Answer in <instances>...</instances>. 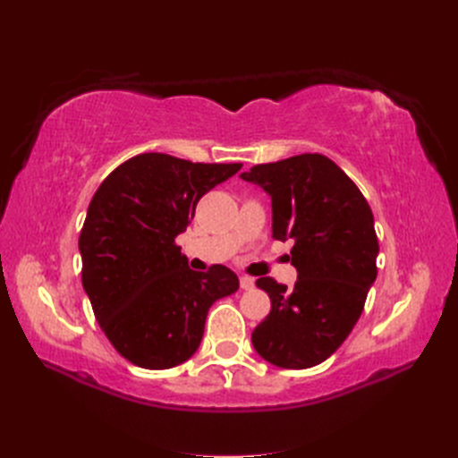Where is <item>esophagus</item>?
I'll use <instances>...</instances> for the list:
<instances>
[{"instance_id":"34e87169","label":"esophagus","mask_w":458,"mask_h":458,"mask_svg":"<svg viewBox=\"0 0 458 458\" xmlns=\"http://www.w3.org/2000/svg\"><path fill=\"white\" fill-rule=\"evenodd\" d=\"M241 288L242 290H252L254 288V279H252V276H241Z\"/></svg>"}]
</instances>
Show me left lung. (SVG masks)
I'll list each match as a JSON object with an SVG mask.
<instances>
[{"instance_id":"obj_1","label":"left lung","mask_w":458,"mask_h":458,"mask_svg":"<svg viewBox=\"0 0 458 458\" xmlns=\"http://www.w3.org/2000/svg\"><path fill=\"white\" fill-rule=\"evenodd\" d=\"M271 197L273 239H293V288L261 276L271 311L252 332L256 352L283 369L323 363L350 336L377 279L372 210L352 179L325 155L306 152L258 164L241 175Z\"/></svg>"}]
</instances>
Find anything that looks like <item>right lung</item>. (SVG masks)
I'll return each mask as SVG.
<instances>
[{
  "mask_svg": "<svg viewBox=\"0 0 458 458\" xmlns=\"http://www.w3.org/2000/svg\"><path fill=\"white\" fill-rule=\"evenodd\" d=\"M242 164L143 152L95 191L80 233L81 284L114 350L143 369H172L199 350L208 310L237 293L225 266L192 271L175 237L199 200Z\"/></svg>",
  "mask_w": 458,
  "mask_h": 458,
  "instance_id": "1",
  "label": "right lung"
}]
</instances>
